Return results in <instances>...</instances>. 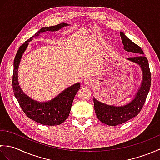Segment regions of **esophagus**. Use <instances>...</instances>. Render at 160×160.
<instances>
[{
	"instance_id": "obj_1",
	"label": "esophagus",
	"mask_w": 160,
	"mask_h": 160,
	"mask_svg": "<svg viewBox=\"0 0 160 160\" xmlns=\"http://www.w3.org/2000/svg\"><path fill=\"white\" fill-rule=\"evenodd\" d=\"M84 82L85 84H87V85H91V84H93V80L92 79H91V78H84Z\"/></svg>"
}]
</instances>
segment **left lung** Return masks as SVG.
I'll return each instance as SVG.
<instances>
[{"instance_id": "left-lung-1", "label": "left lung", "mask_w": 160, "mask_h": 160, "mask_svg": "<svg viewBox=\"0 0 160 160\" xmlns=\"http://www.w3.org/2000/svg\"><path fill=\"white\" fill-rule=\"evenodd\" d=\"M120 36L124 49L128 52L134 53L135 57L127 58V60L138 64L142 72V79L140 86L132 100L123 106H115L104 104L93 98L94 109L97 117L100 122L109 126H116L128 121L137 116L147 99L151 83V76L147 57L140 47L129 39L124 33L120 32Z\"/></svg>"}]
</instances>
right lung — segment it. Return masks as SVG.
Wrapping results in <instances>:
<instances>
[{
  "label": "right lung",
  "instance_id": "right-lung-1",
  "mask_svg": "<svg viewBox=\"0 0 160 160\" xmlns=\"http://www.w3.org/2000/svg\"><path fill=\"white\" fill-rule=\"evenodd\" d=\"M70 25L62 22L58 25L45 27L19 47L13 61V73L12 77V87L13 94L18 100L20 107L27 116L32 120L43 125H59L69 117L74 97L80 88V83L77 82L66 88L53 99L47 102H39L32 99L23 92L18 82V71L22 54L25 52L33 38L40 33L47 32L58 31L64 27Z\"/></svg>",
  "mask_w": 160,
  "mask_h": 160
}]
</instances>
